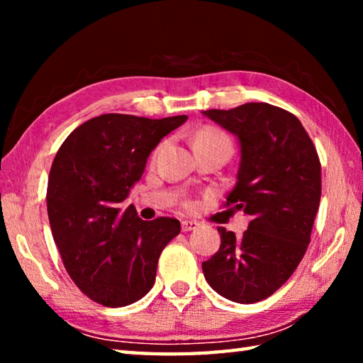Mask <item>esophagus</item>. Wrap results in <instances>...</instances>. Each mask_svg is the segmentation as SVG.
I'll return each mask as SVG.
<instances>
[{"label":"esophagus","instance_id":"34e87169","mask_svg":"<svg viewBox=\"0 0 363 363\" xmlns=\"http://www.w3.org/2000/svg\"><path fill=\"white\" fill-rule=\"evenodd\" d=\"M199 225H200V224L196 223V220H189V219H184L182 223H181V227H182L184 232L194 230V229H196V227H199Z\"/></svg>","mask_w":363,"mask_h":363}]
</instances>
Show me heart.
<instances>
[{"label":"heart","mask_w":363,"mask_h":363,"mask_svg":"<svg viewBox=\"0 0 363 363\" xmlns=\"http://www.w3.org/2000/svg\"><path fill=\"white\" fill-rule=\"evenodd\" d=\"M216 143H224V144H230L229 138L225 136L224 133H220L214 128H203L196 133L195 136V145L200 144H216Z\"/></svg>","instance_id":"obj_1"}]
</instances>
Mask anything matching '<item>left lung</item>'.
<instances>
[{"mask_svg":"<svg viewBox=\"0 0 363 363\" xmlns=\"http://www.w3.org/2000/svg\"><path fill=\"white\" fill-rule=\"evenodd\" d=\"M201 113L238 139L227 206L251 216L242 238L218 227L220 247L201 269L220 296L253 304L277 291L303 259L320 203V160L301 121L280 107L248 102Z\"/></svg>","mask_w":363,"mask_h":363,"instance_id":"obj_1","label":"left lung"}]
</instances>
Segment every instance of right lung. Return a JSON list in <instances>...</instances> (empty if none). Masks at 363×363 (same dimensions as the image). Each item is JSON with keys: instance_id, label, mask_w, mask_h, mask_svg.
Masks as SVG:
<instances>
[{"instance_id": "obj_1", "label": "right lung", "mask_w": 363, "mask_h": 363, "mask_svg": "<svg viewBox=\"0 0 363 363\" xmlns=\"http://www.w3.org/2000/svg\"><path fill=\"white\" fill-rule=\"evenodd\" d=\"M186 120L94 116L56 153L48 179L49 224L67 272L96 303L123 307L144 298L163 248L181 232L177 219L143 220L125 200L152 150Z\"/></svg>"}]
</instances>
